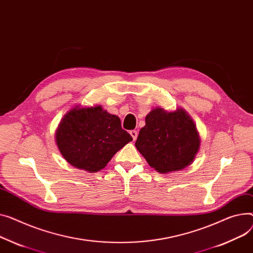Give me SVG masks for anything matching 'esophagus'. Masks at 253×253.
<instances>
[{
  "instance_id": "1",
  "label": "esophagus",
  "mask_w": 253,
  "mask_h": 253,
  "mask_svg": "<svg viewBox=\"0 0 253 253\" xmlns=\"http://www.w3.org/2000/svg\"><path fill=\"white\" fill-rule=\"evenodd\" d=\"M130 135L132 136L133 140H136L137 135H138V133H137V131H136V130H131V131H130Z\"/></svg>"
}]
</instances>
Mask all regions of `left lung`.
<instances>
[{
  "label": "left lung",
  "instance_id": "1",
  "mask_svg": "<svg viewBox=\"0 0 253 253\" xmlns=\"http://www.w3.org/2000/svg\"><path fill=\"white\" fill-rule=\"evenodd\" d=\"M147 164L162 174L177 172L191 165L200 147L196 125L182 108L169 112L151 110L135 142Z\"/></svg>",
  "mask_w": 253,
  "mask_h": 253
}]
</instances>
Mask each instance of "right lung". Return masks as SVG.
Segmentation results:
<instances>
[{
    "mask_svg": "<svg viewBox=\"0 0 253 253\" xmlns=\"http://www.w3.org/2000/svg\"><path fill=\"white\" fill-rule=\"evenodd\" d=\"M63 158L77 169L100 171L128 142L130 134L122 129L120 118L102 106H76L67 112L55 134Z\"/></svg>",
    "mask_w": 253,
    "mask_h": 253,
    "instance_id": "obj_1",
    "label": "right lung"
}]
</instances>
